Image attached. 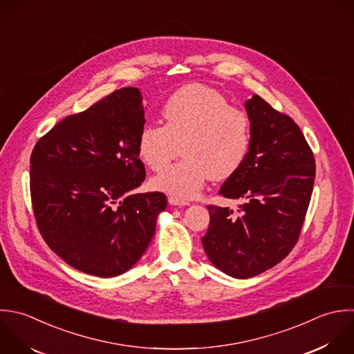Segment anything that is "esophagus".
I'll list each match as a JSON object with an SVG mask.
<instances>
[{
    "label": "esophagus",
    "mask_w": 354,
    "mask_h": 354,
    "mask_svg": "<svg viewBox=\"0 0 354 354\" xmlns=\"http://www.w3.org/2000/svg\"><path fill=\"white\" fill-rule=\"evenodd\" d=\"M168 201L171 205H178V207H182V205H189V201L183 200V198H179L176 196H169L168 197Z\"/></svg>",
    "instance_id": "obj_1"
}]
</instances>
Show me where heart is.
Returning a JSON list of instances; mask_svg holds the SVG:
<instances>
[{
	"label": "heart",
	"instance_id": "obj_1",
	"mask_svg": "<svg viewBox=\"0 0 354 354\" xmlns=\"http://www.w3.org/2000/svg\"><path fill=\"white\" fill-rule=\"evenodd\" d=\"M162 124H145L138 154L151 169L161 171L182 147L183 158L153 179L158 190L194 197L205 182L225 180L244 164L251 146L248 114L230 106L216 89L201 84L174 92L162 107Z\"/></svg>",
	"mask_w": 354,
	"mask_h": 354
}]
</instances>
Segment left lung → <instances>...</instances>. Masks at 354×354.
Masks as SVG:
<instances>
[{
    "instance_id": "1",
    "label": "left lung",
    "mask_w": 354,
    "mask_h": 354,
    "mask_svg": "<svg viewBox=\"0 0 354 354\" xmlns=\"http://www.w3.org/2000/svg\"><path fill=\"white\" fill-rule=\"evenodd\" d=\"M251 146L241 168L219 194L241 201L237 211L208 205L201 239L223 273L250 279L280 263L295 247L312 198L316 162L301 128L261 96L245 102Z\"/></svg>"
}]
</instances>
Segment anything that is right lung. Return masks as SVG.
Returning a JSON list of instances; mask_svg holds the SVG:
<instances>
[{
    "instance_id": "add662e5",
    "label": "right lung",
    "mask_w": 354,
    "mask_h": 354,
    "mask_svg": "<svg viewBox=\"0 0 354 354\" xmlns=\"http://www.w3.org/2000/svg\"><path fill=\"white\" fill-rule=\"evenodd\" d=\"M142 95L128 86L67 115L35 143L30 194L38 230L71 268L96 277L129 270L147 250L164 193H136L145 178L138 136Z\"/></svg>"
}]
</instances>
